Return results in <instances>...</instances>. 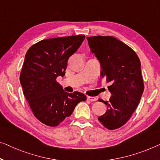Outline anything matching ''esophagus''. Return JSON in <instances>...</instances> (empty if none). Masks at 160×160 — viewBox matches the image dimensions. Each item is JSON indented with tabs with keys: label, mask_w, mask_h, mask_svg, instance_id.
I'll list each match as a JSON object with an SVG mask.
<instances>
[{
	"label": "esophagus",
	"mask_w": 160,
	"mask_h": 160,
	"mask_svg": "<svg viewBox=\"0 0 160 160\" xmlns=\"http://www.w3.org/2000/svg\"><path fill=\"white\" fill-rule=\"evenodd\" d=\"M87 99L89 100L90 101H95L97 98L95 97H91V96H87Z\"/></svg>",
	"instance_id": "34e87169"
}]
</instances>
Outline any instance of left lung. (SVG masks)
<instances>
[{"mask_svg":"<svg viewBox=\"0 0 160 160\" xmlns=\"http://www.w3.org/2000/svg\"><path fill=\"white\" fill-rule=\"evenodd\" d=\"M87 39L101 65V78L111 84L109 101L98 99L107 111L98 119L108 129H116L127 122L139 103L144 88L141 62L131 47L115 37L95 36Z\"/></svg>","mask_w":160,"mask_h":160,"instance_id":"left-lung-1","label":"left lung"}]
</instances>
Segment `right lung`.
Wrapping results in <instances>:
<instances>
[{
    "mask_svg": "<svg viewBox=\"0 0 160 160\" xmlns=\"http://www.w3.org/2000/svg\"><path fill=\"white\" fill-rule=\"evenodd\" d=\"M84 35L42 40L25 56L20 82L35 117L49 126H57L70 116L75 106L86 101L82 92H67L57 82L64 77L68 59L79 49Z\"/></svg>",
    "mask_w": 160,
    "mask_h": 160,
    "instance_id": "1",
    "label": "right lung"
}]
</instances>
